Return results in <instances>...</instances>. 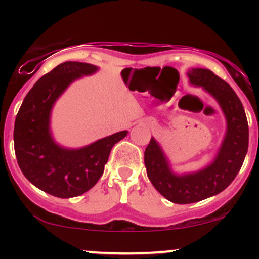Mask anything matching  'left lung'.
<instances>
[{"mask_svg":"<svg viewBox=\"0 0 259 259\" xmlns=\"http://www.w3.org/2000/svg\"><path fill=\"white\" fill-rule=\"evenodd\" d=\"M190 82L203 86L215 97L227 117L228 130L214 162L197 173L175 175L169 169L162 150L151 139L145 150L147 177L154 189L173 203H194L212 197L233 183L248 150V123L245 109L228 82L212 70L194 68L187 72Z\"/></svg>","mask_w":259,"mask_h":259,"instance_id":"8db88e82","label":"left lung"}]
</instances>
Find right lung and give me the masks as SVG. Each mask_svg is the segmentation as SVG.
<instances>
[{
    "label": "right lung",
    "instance_id": "1",
    "mask_svg": "<svg viewBox=\"0 0 259 259\" xmlns=\"http://www.w3.org/2000/svg\"><path fill=\"white\" fill-rule=\"evenodd\" d=\"M97 68L81 62H64L45 74L28 92L14 123L18 165L32 185L59 198L82 195L99 181L112 147L126 136L120 132L79 150H65L53 142L50 112L67 86Z\"/></svg>",
    "mask_w": 259,
    "mask_h": 259
}]
</instances>
